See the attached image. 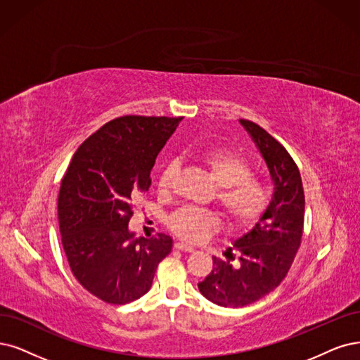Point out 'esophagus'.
<instances>
[{
    "label": "esophagus",
    "mask_w": 360,
    "mask_h": 360,
    "mask_svg": "<svg viewBox=\"0 0 360 360\" xmlns=\"http://www.w3.org/2000/svg\"><path fill=\"white\" fill-rule=\"evenodd\" d=\"M175 249H179V250H184V252H194V246L191 245H187V243H182V242H176L175 243Z\"/></svg>",
    "instance_id": "1"
}]
</instances>
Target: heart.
Returning <instances> with one entry per match:
<instances>
[{
	"label": "heart",
	"mask_w": 360,
	"mask_h": 360,
	"mask_svg": "<svg viewBox=\"0 0 360 360\" xmlns=\"http://www.w3.org/2000/svg\"><path fill=\"white\" fill-rule=\"evenodd\" d=\"M218 187V203L229 222L237 229L249 227L259 219L269 205L267 185L252 176V167L246 158L233 151H209L198 158ZM175 165L163 169L158 178V190L170 188ZM169 229L184 240L197 242L207 233L219 229L217 214L197 207H181L169 217Z\"/></svg>",
	"instance_id": "1"
}]
</instances>
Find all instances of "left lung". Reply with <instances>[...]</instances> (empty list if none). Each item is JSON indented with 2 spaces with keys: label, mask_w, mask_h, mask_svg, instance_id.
<instances>
[{
  "label": "left lung",
  "mask_w": 360,
  "mask_h": 360,
  "mask_svg": "<svg viewBox=\"0 0 360 360\" xmlns=\"http://www.w3.org/2000/svg\"><path fill=\"white\" fill-rule=\"evenodd\" d=\"M240 124L269 167L274 193L259 221L225 252L229 258L238 252V265L214 257V269L198 283L209 301L233 309L261 300L286 277L301 245L305 207L300 170L285 146L249 120Z\"/></svg>",
  "instance_id": "1"
}]
</instances>
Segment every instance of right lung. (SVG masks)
Masks as SVG:
<instances>
[{
  "label": "right lung",
  "instance_id": "right-lung-1",
  "mask_svg": "<svg viewBox=\"0 0 360 360\" xmlns=\"http://www.w3.org/2000/svg\"><path fill=\"white\" fill-rule=\"evenodd\" d=\"M182 117L124 115L78 146L58 198L63 250L77 281L110 304H127L150 290L158 262L173 246L158 233L129 230L133 203L148 191L151 169Z\"/></svg>",
  "mask_w": 360,
  "mask_h": 360
}]
</instances>
